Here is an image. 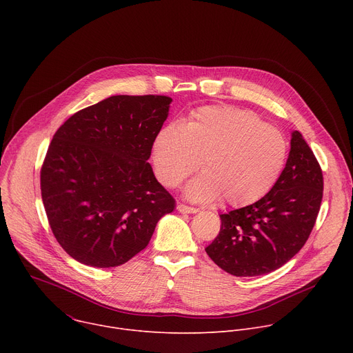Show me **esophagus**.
Here are the masks:
<instances>
[{"label": "esophagus", "instance_id": "1", "mask_svg": "<svg viewBox=\"0 0 353 353\" xmlns=\"http://www.w3.org/2000/svg\"><path fill=\"white\" fill-rule=\"evenodd\" d=\"M177 210H179L181 214H195V212H198V208H195V207H188V205H185V204H179V205H177Z\"/></svg>", "mask_w": 353, "mask_h": 353}]
</instances>
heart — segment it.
<instances>
[{
	"label": "heart",
	"mask_w": 353,
	"mask_h": 353,
	"mask_svg": "<svg viewBox=\"0 0 353 353\" xmlns=\"http://www.w3.org/2000/svg\"><path fill=\"white\" fill-rule=\"evenodd\" d=\"M288 154L286 137L256 113L207 106L191 112L183 124L163 125L154 137L150 159L166 188L179 187L201 161L204 173L188 184L187 196L245 207L275 187Z\"/></svg>",
	"instance_id": "1"
}]
</instances>
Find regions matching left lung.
Instances as JSON below:
<instances>
[{
  "mask_svg": "<svg viewBox=\"0 0 353 353\" xmlns=\"http://www.w3.org/2000/svg\"><path fill=\"white\" fill-rule=\"evenodd\" d=\"M324 179L313 150L292 134L286 166L275 187L257 203L221 215V230L205 248L234 276H257L286 264L307 241L323 199Z\"/></svg>",
  "mask_w": 353,
  "mask_h": 353,
  "instance_id": "8db88e82",
  "label": "left lung"
}]
</instances>
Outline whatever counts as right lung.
<instances>
[{
  "label": "right lung",
  "mask_w": 353,
  "mask_h": 353,
  "mask_svg": "<svg viewBox=\"0 0 353 353\" xmlns=\"http://www.w3.org/2000/svg\"><path fill=\"white\" fill-rule=\"evenodd\" d=\"M172 97L110 96L72 114L40 169L48 225L77 261L119 267L143 250L176 201L148 163Z\"/></svg>",
  "instance_id": "add662e5"
}]
</instances>
